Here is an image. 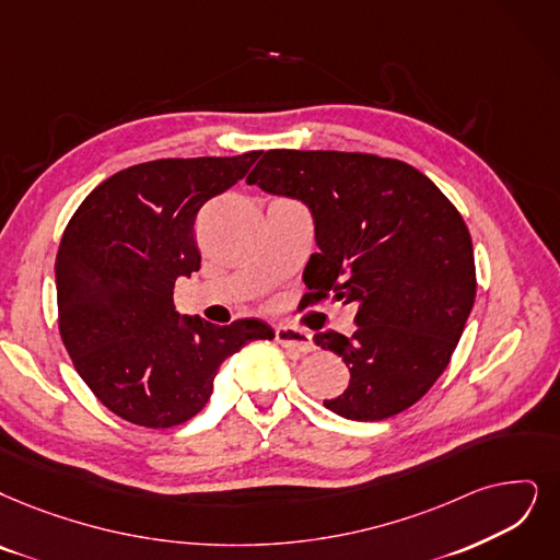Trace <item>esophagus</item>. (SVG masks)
<instances>
[{
	"instance_id": "esophagus-1",
	"label": "esophagus",
	"mask_w": 560,
	"mask_h": 560,
	"mask_svg": "<svg viewBox=\"0 0 560 560\" xmlns=\"http://www.w3.org/2000/svg\"><path fill=\"white\" fill-rule=\"evenodd\" d=\"M276 342L284 349H292L296 353H307L312 351V338L310 332L301 330V328H294V326H278L276 328Z\"/></svg>"
}]
</instances>
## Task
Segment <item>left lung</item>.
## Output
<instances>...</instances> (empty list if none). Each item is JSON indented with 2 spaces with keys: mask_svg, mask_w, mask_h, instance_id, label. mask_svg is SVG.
I'll use <instances>...</instances> for the list:
<instances>
[{
  "mask_svg": "<svg viewBox=\"0 0 560 560\" xmlns=\"http://www.w3.org/2000/svg\"><path fill=\"white\" fill-rule=\"evenodd\" d=\"M248 184L294 197L315 218L310 299L355 303V330L317 332L351 378L324 407L384 420L428 393L476 301L474 243L453 202L416 167L372 153L271 149Z\"/></svg>",
  "mask_w": 560,
  "mask_h": 560,
  "instance_id": "left-lung-1",
  "label": "left lung"
}]
</instances>
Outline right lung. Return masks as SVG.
I'll use <instances>...</instances> for the list:
<instances>
[{
  "mask_svg": "<svg viewBox=\"0 0 560 560\" xmlns=\"http://www.w3.org/2000/svg\"><path fill=\"white\" fill-rule=\"evenodd\" d=\"M261 151L163 159L112 174L63 230L55 261L59 332L82 382L119 418L167 430L205 409L225 358L271 340L259 319L178 317L174 282L199 271L197 211Z\"/></svg>",
  "mask_w": 560,
  "mask_h": 560,
  "instance_id": "1",
  "label": "right lung"
}]
</instances>
